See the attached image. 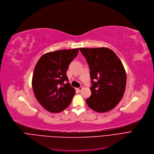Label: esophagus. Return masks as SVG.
<instances>
[{
    "label": "esophagus",
    "mask_w": 154,
    "mask_h": 154,
    "mask_svg": "<svg viewBox=\"0 0 154 154\" xmlns=\"http://www.w3.org/2000/svg\"><path fill=\"white\" fill-rule=\"evenodd\" d=\"M83 86H80L79 88H77L76 90H77V91H79H79H81L82 90H83Z\"/></svg>",
    "instance_id": "obj_1"
}]
</instances>
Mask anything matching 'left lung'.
I'll list each match as a JSON object with an SVG mask.
<instances>
[{
    "mask_svg": "<svg viewBox=\"0 0 154 154\" xmlns=\"http://www.w3.org/2000/svg\"><path fill=\"white\" fill-rule=\"evenodd\" d=\"M90 69V97L86 104L94 111L111 110L122 100L125 92L127 75L120 60L107 48H79Z\"/></svg>",
    "mask_w": 154,
    "mask_h": 154,
    "instance_id": "left-lung-1",
    "label": "left lung"
}]
</instances>
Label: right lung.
Listing matches in <instances>:
<instances>
[{
  "mask_svg": "<svg viewBox=\"0 0 154 154\" xmlns=\"http://www.w3.org/2000/svg\"><path fill=\"white\" fill-rule=\"evenodd\" d=\"M79 49H63L43 54L34 68L32 86L35 97L46 110L59 113L71 103L75 90L68 82L66 71Z\"/></svg>",
  "mask_w": 154,
  "mask_h": 154,
  "instance_id": "add662e5",
  "label": "right lung"
}]
</instances>
